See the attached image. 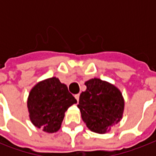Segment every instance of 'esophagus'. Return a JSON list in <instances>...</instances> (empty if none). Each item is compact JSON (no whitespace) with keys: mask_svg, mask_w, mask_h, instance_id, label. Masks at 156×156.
I'll use <instances>...</instances> for the list:
<instances>
[{"mask_svg":"<svg viewBox=\"0 0 156 156\" xmlns=\"http://www.w3.org/2000/svg\"><path fill=\"white\" fill-rule=\"evenodd\" d=\"M79 96H80V95L79 94H77V95H74V97H75V99L77 100V101L78 102V100H79Z\"/></svg>","mask_w":156,"mask_h":156,"instance_id":"obj_1","label":"esophagus"}]
</instances>
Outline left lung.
<instances>
[{"mask_svg": "<svg viewBox=\"0 0 156 156\" xmlns=\"http://www.w3.org/2000/svg\"><path fill=\"white\" fill-rule=\"evenodd\" d=\"M85 85L87 90L81 93L78 104L82 119L90 131L106 133L122 119V93L115 85L100 78H91Z\"/></svg>", "mask_w": 156, "mask_h": 156, "instance_id": "left-lung-1", "label": "left lung"}]
</instances>
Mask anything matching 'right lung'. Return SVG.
<instances>
[{
    "mask_svg": "<svg viewBox=\"0 0 156 156\" xmlns=\"http://www.w3.org/2000/svg\"><path fill=\"white\" fill-rule=\"evenodd\" d=\"M77 100L56 77L40 81L30 90L27 108L31 123L46 133L60 129L67 109Z\"/></svg>",
    "mask_w": 156,
    "mask_h": 156,
    "instance_id": "add662e5",
    "label": "right lung"
}]
</instances>
